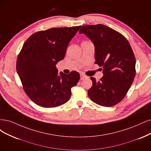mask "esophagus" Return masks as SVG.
<instances>
[{"instance_id":"obj_1","label":"esophagus","mask_w":151,"mask_h":151,"mask_svg":"<svg viewBox=\"0 0 151 151\" xmlns=\"http://www.w3.org/2000/svg\"><path fill=\"white\" fill-rule=\"evenodd\" d=\"M85 78H86V76L84 74H80V80H84Z\"/></svg>"}]
</instances>
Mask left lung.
I'll use <instances>...</instances> for the list:
<instances>
[{"mask_svg": "<svg viewBox=\"0 0 151 151\" xmlns=\"http://www.w3.org/2000/svg\"><path fill=\"white\" fill-rule=\"evenodd\" d=\"M79 33L93 42L95 63L103 68L104 76L99 81L90 77L93 84L88 90L90 99L101 106L115 105L124 99L135 76L132 47L124 36L103 24L82 26Z\"/></svg>", "mask_w": 151, "mask_h": 151, "instance_id": "left-lung-1", "label": "left lung"}]
</instances>
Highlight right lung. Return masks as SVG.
<instances>
[{"instance_id": "obj_1", "label": "right lung", "mask_w": 151, "mask_h": 151, "mask_svg": "<svg viewBox=\"0 0 151 151\" xmlns=\"http://www.w3.org/2000/svg\"><path fill=\"white\" fill-rule=\"evenodd\" d=\"M80 27L37 31L24 42L17 56L16 70L24 91L37 105L56 107L70 100L71 89L80 78L79 73L60 72L59 76L56 65L64 58L68 46Z\"/></svg>"}]
</instances>
